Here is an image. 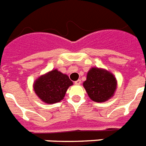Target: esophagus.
Returning a JSON list of instances; mask_svg holds the SVG:
<instances>
[{
	"label": "esophagus",
	"instance_id": "1",
	"mask_svg": "<svg viewBox=\"0 0 146 146\" xmlns=\"http://www.w3.org/2000/svg\"><path fill=\"white\" fill-rule=\"evenodd\" d=\"M80 83H81V80H76V82H75V84L76 85H80Z\"/></svg>",
	"mask_w": 146,
	"mask_h": 146
}]
</instances>
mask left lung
Segmentation results:
<instances>
[{"label": "left lung", "mask_w": 146, "mask_h": 146, "mask_svg": "<svg viewBox=\"0 0 146 146\" xmlns=\"http://www.w3.org/2000/svg\"><path fill=\"white\" fill-rule=\"evenodd\" d=\"M83 86L92 101L104 102L113 96L117 81L110 72L92 67L87 73L86 80L83 82Z\"/></svg>", "instance_id": "1"}]
</instances>
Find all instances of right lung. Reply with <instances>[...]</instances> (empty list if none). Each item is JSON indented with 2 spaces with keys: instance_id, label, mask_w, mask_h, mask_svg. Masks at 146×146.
I'll use <instances>...</instances> for the list:
<instances>
[{
  "instance_id": "add662e5",
  "label": "right lung",
  "mask_w": 146,
  "mask_h": 146,
  "mask_svg": "<svg viewBox=\"0 0 146 146\" xmlns=\"http://www.w3.org/2000/svg\"><path fill=\"white\" fill-rule=\"evenodd\" d=\"M71 85H73V82L68 76L54 70L40 76L34 83V90L43 102L54 104L64 98Z\"/></svg>"
}]
</instances>
